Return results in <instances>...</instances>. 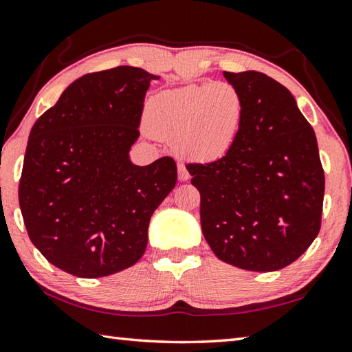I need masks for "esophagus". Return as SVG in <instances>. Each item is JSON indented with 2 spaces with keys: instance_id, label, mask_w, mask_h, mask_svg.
Listing matches in <instances>:
<instances>
[{
  "instance_id": "1",
  "label": "esophagus",
  "mask_w": 352,
  "mask_h": 352,
  "mask_svg": "<svg viewBox=\"0 0 352 352\" xmlns=\"http://www.w3.org/2000/svg\"><path fill=\"white\" fill-rule=\"evenodd\" d=\"M178 180L180 182H188L189 180V172L184 168V164L180 163L178 164Z\"/></svg>"
}]
</instances>
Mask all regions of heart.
Wrapping results in <instances>:
<instances>
[{
	"instance_id": "heart-1",
	"label": "heart",
	"mask_w": 352,
	"mask_h": 352,
	"mask_svg": "<svg viewBox=\"0 0 352 352\" xmlns=\"http://www.w3.org/2000/svg\"><path fill=\"white\" fill-rule=\"evenodd\" d=\"M245 120V98L231 82L168 89L149 100L148 131L175 140L178 151L198 162H215L234 148Z\"/></svg>"
}]
</instances>
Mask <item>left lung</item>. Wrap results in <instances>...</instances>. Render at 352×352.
Listing matches in <instances>:
<instances>
[{
    "label": "left lung",
    "mask_w": 352,
    "mask_h": 352,
    "mask_svg": "<svg viewBox=\"0 0 352 352\" xmlns=\"http://www.w3.org/2000/svg\"><path fill=\"white\" fill-rule=\"evenodd\" d=\"M223 76L245 98V120L225 157L186 164L201 197V231L221 261L278 271L320 231L324 172L316 133L292 94L271 76L255 70Z\"/></svg>",
    "instance_id": "obj_1"
}]
</instances>
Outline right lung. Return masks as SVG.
Here are the masks:
<instances>
[{
    "label": "right lung",
    "mask_w": 352,
    "mask_h": 352,
    "mask_svg": "<svg viewBox=\"0 0 352 352\" xmlns=\"http://www.w3.org/2000/svg\"><path fill=\"white\" fill-rule=\"evenodd\" d=\"M152 80L132 66L82 75L30 131L18 188L24 225L47 261L75 277L135 265L152 214L175 188L174 158L129 160Z\"/></svg>",
    "instance_id": "right-lung-1"
}]
</instances>
